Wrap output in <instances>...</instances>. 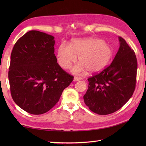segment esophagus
<instances>
[{"instance_id":"obj_1","label":"esophagus","mask_w":146,"mask_h":146,"mask_svg":"<svg viewBox=\"0 0 146 146\" xmlns=\"http://www.w3.org/2000/svg\"><path fill=\"white\" fill-rule=\"evenodd\" d=\"M82 78H80V77H78V76H75V78H74V81L75 82H77V81H79V80H81Z\"/></svg>"}]
</instances>
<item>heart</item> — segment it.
<instances>
[{
  "label": "heart",
  "mask_w": 146,
  "mask_h": 146,
  "mask_svg": "<svg viewBox=\"0 0 146 146\" xmlns=\"http://www.w3.org/2000/svg\"><path fill=\"white\" fill-rule=\"evenodd\" d=\"M113 56L112 49L104 40L96 38L75 39L70 46L61 44L57 52L59 64L63 69H69L79 56L80 63L71 71L81 75L87 70L89 73L100 72L106 67Z\"/></svg>",
  "instance_id": "obj_1"
}]
</instances>
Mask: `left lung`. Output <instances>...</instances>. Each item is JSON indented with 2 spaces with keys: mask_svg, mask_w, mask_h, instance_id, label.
Returning a JSON list of instances; mask_svg holds the SVG:
<instances>
[{
  "mask_svg": "<svg viewBox=\"0 0 146 146\" xmlns=\"http://www.w3.org/2000/svg\"><path fill=\"white\" fill-rule=\"evenodd\" d=\"M119 40L120 47L111 63L88 78V87L83 99L89 109L98 115L119 110L135 90L137 58L125 39L119 37Z\"/></svg>",
  "mask_w": 146,
  "mask_h": 146,
  "instance_id": "8db88e82",
  "label": "left lung"
}]
</instances>
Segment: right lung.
I'll use <instances>...</instances> for the list:
<instances>
[{
	"mask_svg": "<svg viewBox=\"0 0 146 146\" xmlns=\"http://www.w3.org/2000/svg\"><path fill=\"white\" fill-rule=\"evenodd\" d=\"M54 38L30 31L15 42L11 55L9 80L14 102L34 115L47 112L73 80L57 63Z\"/></svg>",
	"mask_w": 146,
	"mask_h": 146,
	"instance_id": "add662e5",
	"label": "right lung"
}]
</instances>
